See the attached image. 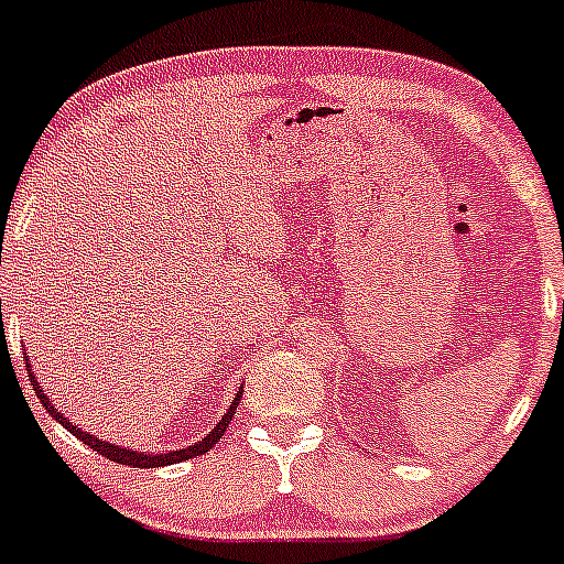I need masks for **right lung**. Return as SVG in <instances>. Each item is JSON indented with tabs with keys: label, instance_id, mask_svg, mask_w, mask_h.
<instances>
[{
	"label": "right lung",
	"instance_id": "1",
	"mask_svg": "<svg viewBox=\"0 0 564 564\" xmlns=\"http://www.w3.org/2000/svg\"><path fill=\"white\" fill-rule=\"evenodd\" d=\"M26 368H30V366H26ZM30 382H32V388H35V392H37L40 403H43V406L48 409V414H51V417H56V420H59V423L65 425V429L70 431L73 436H76V440H82L84 445H89V447H93V451H98L100 456H106L108 460H113V464H124V466H141V469H152V466H169V464H180V460H187V458L204 456V453H207V451H213V447H215V442H218L220 436L226 434V429H229V423H231V414H235V409L240 406V398H242V390H240V392H237V398H235V401H231L229 412L224 414V420H220V423L215 425V429L209 431V434L204 436V440L198 442V445H191V447H185V451H174V453H155V456H147V453H135V451H128V447L108 445V442H104V440H95V436H93V434H87V431L76 429V425H73L70 420H67V417H62V412H59V409H54V406H51V401H48V398H45L43 388H40V384H37L35 373H30Z\"/></svg>",
	"mask_w": 564,
	"mask_h": 564
}]
</instances>
